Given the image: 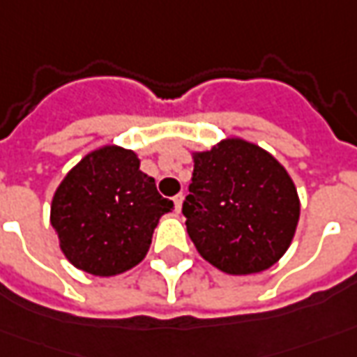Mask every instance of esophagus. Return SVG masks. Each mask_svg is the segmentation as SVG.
<instances>
[{"instance_id":"obj_1","label":"esophagus","mask_w":357,"mask_h":357,"mask_svg":"<svg viewBox=\"0 0 357 357\" xmlns=\"http://www.w3.org/2000/svg\"><path fill=\"white\" fill-rule=\"evenodd\" d=\"M183 200H184V196L183 194H176L173 198V202H174V210L176 211H181V208H183Z\"/></svg>"}]
</instances>
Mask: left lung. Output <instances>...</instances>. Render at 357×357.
Wrapping results in <instances>:
<instances>
[{
	"mask_svg": "<svg viewBox=\"0 0 357 357\" xmlns=\"http://www.w3.org/2000/svg\"><path fill=\"white\" fill-rule=\"evenodd\" d=\"M198 252L225 274H257L286 252L299 220L294 181L272 155L229 137L194 153L183 204Z\"/></svg>",
	"mask_w": 357,
	"mask_h": 357,
	"instance_id": "left-lung-1",
	"label": "left lung"
}]
</instances>
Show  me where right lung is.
<instances>
[{
    "instance_id": "1",
    "label": "right lung",
    "mask_w": 357,
    "mask_h": 357,
    "mask_svg": "<svg viewBox=\"0 0 357 357\" xmlns=\"http://www.w3.org/2000/svg\"><path fill=\"white\" fill-rule=\"evenodd\" d=\"M171 210L153 176L139 171L137 155L107 146L66 174L52 198L50 221L71 264L107 278L144 260L159 218Z\"/></svg>"
}]
</instances>
